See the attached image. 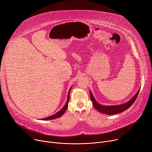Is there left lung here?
<instances>
[{"mask_svg": "<svg viewBox=\"0 0 152 152\" xmlns=\"http://www.w3.org/2000/svg\"><path fill=\"white\" fill-rule=\"evenodd\" d=\"M140 89L138 91V92L135 94V95L127 102L126 103L119 104V105H113V106H105V105H102L100 103H99L94 99L92 93L91 91H90V98L92 101L93 104L96 109L100 113H102L104 114L107 115H113L120 113L124 111L127 110L128 108L131 106L132 104L135 102V100L137 99L138 95L140 92Z\"/></svg>", "mask_w": 152, "mask_h": 152, "instance_id": "left-lung-1", "label": "left lung"}]
</instances>
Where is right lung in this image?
Here are the masks:
<instances>
[{"label":"right lung","mask_w":152,"mask_h":152,"mask_svg":"<svg viewBox=\"0 0 152 152\" xmlns=\"http://www.w3.org/2000/svg\"><path fill=\"white\" fill-rule=\"evenodd\" d=\"M71 88H72V87L70 88V90H69V93H68L67 103H66V104H65V106L62 108V109H61L59 112H58L57 113H56V114H54V115H51V116H50V117H46V118H42V119H41L42 120H53V119L58 118L61 117V116L64 114V113H65V111H66L67 108V107H68V104H69V99H70V97H69V96H70V92Z\"/></svg>","instance_id":"add662e5"}]
</instances>
